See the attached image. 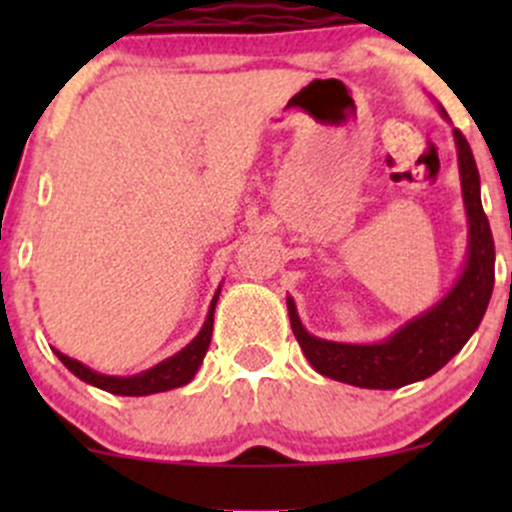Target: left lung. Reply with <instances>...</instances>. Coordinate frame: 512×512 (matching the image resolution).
<instances>
[{
	"mask_svg": "<svg viewBox=\"0 0 512 512\" xmlns=\"http://www.w3.org/2000/svg\"><path fill=\"white\" fill-rule=\"evenodd\" d=\"M461 163L463 200H466L471 245L468 262L458 285L441 304L381 344L324 342L304 332L294 304L289 302V322L299 347L319 374L361 389H401L428 379L446 366L476 332L495 282V245L490 223L480 205V178L471 146L461 131H453Z\"/></svg>",
	"mask_w": 512,
	"mask_h": 512,
	"instance_id": "8db88e82",
	"label": "left lung"
}]
</instances>
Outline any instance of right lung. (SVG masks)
Instances as JSON below:
<instances>
[{
    "instance_id": "1",
    "label": "right lung",
    "mask_w": 512,
    "mask_h": 512,
    "mask_svg": "<svg viewBox=\"0 0 512 512\" xmlns=\"http://www.w3.org/2000/svg\"><path fill=\"white\" fill-rule=\"evenodd\" d=\"M215 302H218V294H215L213 304H210V314H208V319H205L200 334L188 344V347L183 349V352H178L175 356H170V359L160 361V364L153 366V369L143 371V374H138V376H128V379H118V376H103V374H96V371H91L89 366L79 364L76 359H69V356H64L61 352H56V356H59V359L64 361L66 369H69L71 374L79 376L81 381H86V384H91V386H98V389H103V391H111V394H116V396H148V394H158V391L175 389V386H183L193 379L195 371H198V366H200V361H203L205 352H208L210 337H213Z\"/></svg>"
}]
</instances>
